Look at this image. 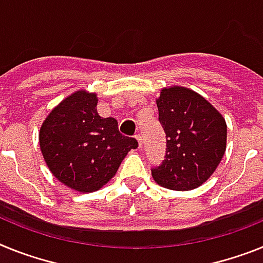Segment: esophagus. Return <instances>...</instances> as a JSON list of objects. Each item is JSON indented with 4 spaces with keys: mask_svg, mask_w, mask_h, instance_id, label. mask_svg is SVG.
<instances>
[{
    "mask_svg": "<svg viewBox=\"0 0 263 263\" xmlns=\"http://www.w3.org/2000/svg\"><path fill=\"white\" fill-rule=\"evenodd\" d=\"M136 140L138 141V146L141 147V143H142V140H141V134H136Z\"/></svg>",
    "mask_w": 263,
    "mask_h": 263,
    "instance_id": "esophagus-1",
    "label": "esophagus"
}]
</instances>
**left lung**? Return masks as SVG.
<instances>
[{
	"mask_svg": "<svg viewBox=\"0 0 263 263\" xmlns=\"http://www.w3.org/2000/svg\"><path fill=\"white\" fill-rule=\"evenodd\" d=\"M157 107L166 152L162 162L152 167V176L167 189H196L225 154V120L205 98L185 87L163 89Z\"/></svg>",
	"mask_w": 263,
	"mask_h": 263,
	"instance_id": "obj_1",
	"label": "left lung"
}]
</instances>
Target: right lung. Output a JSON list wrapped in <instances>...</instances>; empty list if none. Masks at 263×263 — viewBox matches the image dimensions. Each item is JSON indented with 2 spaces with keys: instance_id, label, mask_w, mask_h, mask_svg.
Here are the masks:
<instances>
[{
  "instance_id": "1",
  "label": "right lung",
  "mask_w": 263,
  "mask_h": 263,
  "mask_svg": "<svg viewBox=\"0 0 263 263\" xmlns=\"http://www.w3.org/2000/svg\"><path fill=\"white\" fill-rule=\"evenodd\" d=\"M40 146L58 181L90 193L107 183L138 142L122 136L114 118L98 116L96 94L80 90L51 110L40 132Z\"/></svg>"
}]
</instances>
